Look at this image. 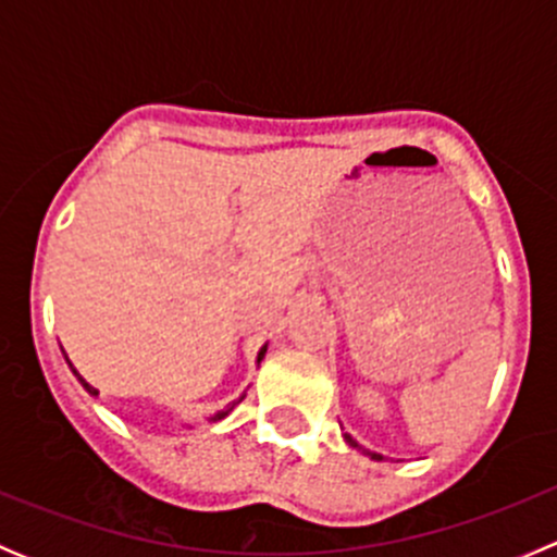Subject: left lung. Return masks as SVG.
Wrapping results in <instances>:
<instances>
[{"instance_id": "1", "label": "left lung", "mask_w": 557, "mask_h": 557, "mask_svg": "<svg viewBox=\"0 0 557 557\" xmlns=\"http://www.w3.org/2000/svg\"><path fill=\"white\" fill-rule=\"evenodd\" d=\"M345 440H347V445H352V447H358V445H356V442H352V440H350V436H347V434H345ZM372 458H377V460H380V455H377V453H374V455H372Z\"/></svg>"}]
</instances>
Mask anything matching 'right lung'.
I'll use <instances>...</instances> for the list:
<instances>
[{"instance_id":"right-lung-1","label":"right lung","mask_w":557,"mask_h":557,"mask_svg":"<svg viewBox=\"0 0 557 557\" xmlns=\"http://www.w3.org/2000/svg\"><path fill=\"white\" fill-rule=\"evenodd\" d=\"M263 352H267V347H261V352H258V361H261V358H263ZM75 377H77V380H81V383H83V387H86V391H88V393H91V396H97V393H99V391H97V387H91V385H88V383H86V380H83V377H81V374H77V372H75ZM234 407H237V401H232V404H228V407H226V409H221V412H218V414H215V418H212V420H223V418H226V414H228V412H232V409H234Z\"/></svg>"}]
</instances>
